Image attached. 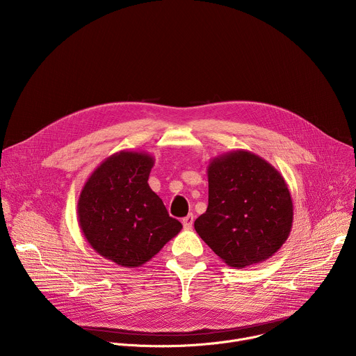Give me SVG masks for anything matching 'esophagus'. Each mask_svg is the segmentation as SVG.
<instances>
[{"label":"esophagus","mask_w":356,"mask_h":356,"mask_svg":"<svg viewBox=\"0 0 356 356\" xmlns=\"http://www.w3.org/2000/svg\"><path fill=\"white\" fill-rule=\"evenodd\" d=\"M181 222H183V227H184L186 229H190L191 225H193V222H194V216H193V214H188L187 217L183 218Z\"/></svg>","instance_id":"esophagus-1"}]
</instances>
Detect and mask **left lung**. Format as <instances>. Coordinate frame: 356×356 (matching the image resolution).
Instances as JSON below:
<instances>
[{"mask_svg":"<svg viewBox=\"0 0 356 356\" xmlns=\"http://www.w3.org/2000/svg\"><path fill=\"white\" fill-rule=\"evenodd\" d=\"M209 207L194 228L228 266L265 262L282 248L293 225V201L283 176L249 150L210 161Z\"/></svg>","mask_w":356,"mask_h":356,"instance_id":"obj_1","label":"left lung"}]
</instances>
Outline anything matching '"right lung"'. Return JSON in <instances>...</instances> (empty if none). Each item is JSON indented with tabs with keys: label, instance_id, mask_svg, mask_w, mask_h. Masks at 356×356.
I'll return each mask as SVG.
<instances>
[{
	"label": "right lung",
	"instance_id": "1",
	"mask_svg": "<svg viewBox=\"0 0 356 356\" xmlns=\"http://www.w3.org/2000/svg\"><path fill=\"white\" fill-rule=\"evenodd\" d=\"M154 165L146 152H117L90 175L79 197L84 238L122 268L146 264L183 228L147 184Z\"/></svg>",
	"mask_w": 356,
	"mask_h": 356
}]
</instances>
